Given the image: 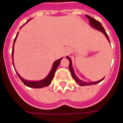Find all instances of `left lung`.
I'll return each mask as SVG.
<instances>
[{"mask_svg":"<svg viewBox=\"0 0 123 123\" xmlns=\"http://www.w3.org/2000/svg\"><path fill=\"white\" fill-rule=\"evenodd\" d=\"M86 17H87V18L89 19V21H90V24L93 28H96V29H98V31H100L101 32H102V33H104L105 35V36L106 37V38L108 39V40L109 41V37H108V35H107V33H106V31H105V28H103V26L101 24V23L99 22V21H98V20H96V19H95L94 18H92V17H91L90 16H88V15H86ZM109 42H110V41H109ZM69 60V70H70V72H71V74H72V76L73 77V79L75 80V81H76V83H78V84H79L80 86H90V85H94V84H97V83H99V82H101L104 79H101V80H99V81H96V82H84L83 81H81V80H80V79H79V78L77 77V76L75 75V74H74V70H73V68H72V61H71V59L69 58V57L68 56H67L66 57Z\"/></svg>","mask_w":123,"mask_h":123,"instance_id":"8db88e82","label":"left lung"}]
</instances>
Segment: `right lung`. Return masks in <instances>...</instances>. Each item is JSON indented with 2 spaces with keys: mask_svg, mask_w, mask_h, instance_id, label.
Instances as JSON below:
<instances>
[{
  "mask_svg": "<svg viewBox=\"0 0 123 123\" xmlns=\"http://www.w3.org/2000/svg\"><path fill=\"white\" fill-rule=\"evenodd\" d=\"M28 21H29V20H28ZM18 33L17 34V36H16L15 39L14 40V44L15 41H16L17 37V35H18ZM13 51H14V45H13V47H12V62H13ZM61 60L62 58H61V59H59V60L55 61V62L54 63V65H53V68L51 69V70L49 74L44 79L41 80V81H26V80H24L23 78H21V76H19L18 74V73H17V75H18V76L19 77V79L21 80V81L24 83L26 86H28V87H30V88H39L46 87V86H49L50 83H51V81H52V79H53V78H54L55 72V71H56V69H57V68L58 67L60 62L61 61Z\"/></svg>",
  "mask_w": 123,
  "mask_h": 123,
  "instance_id": "1",
  "label": "right lung"
}]
</instances>
